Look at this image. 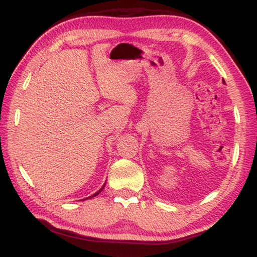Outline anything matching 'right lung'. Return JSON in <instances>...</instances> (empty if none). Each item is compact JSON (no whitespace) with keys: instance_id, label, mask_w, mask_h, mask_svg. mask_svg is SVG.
<instances>
[{"instance_id":"right-lung-1","label":"right lung","mask_w":257,"mask_h":257,"mask_svg":"<svg viewBox=\"0 0 257 257\" xmlns=\"http://www.w3.org/2000/svg\"><path fill=\"white\" fill-rule=\"evenodd\" d=\"M104 184H106V183H104ZM104 184H103V186H102V188H101L99 191H96L95 193H93V195H92V196H90V197H87V198H85V199H90V198H92V197H95V196H98V195H99V193H100L101 191H102V190H103V188H104ZM85 199H82V200H85Z\"/></svg>"}]
</instances>
